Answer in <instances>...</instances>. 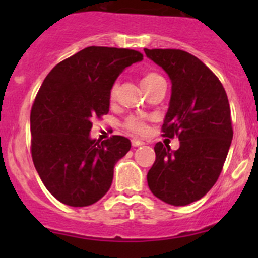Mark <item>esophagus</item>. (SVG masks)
Segmentation results:
<instances>
[{
    "label": "esophagus",
    "instance_id": "obj_1",
    "mask_svg": "<svg viewBox=\"0 0 258 258\" xmlns=\"http://www.w3.org/2000/svg\"><path fill=\"white\" fill-rule=\"evenodd\" d=\"M132 146H134V147H139V146H142V145H145V142H142V141H140V140H136V139H134L132 140Z\"/></svg>",
    "mask_w": 258,
    "mask_h": 258
}]
</instances>
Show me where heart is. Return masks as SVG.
<instances>
[{
	"instance_id": "heart-1",
	"label": "heart",
	"mask_w": 258,
	"mask_h": 258,
	"mask_svg": "<svg viewBox=\"0 0 258 258\" xmlns=\"http://www.w3.org/2000/svg\"><path fill=\"white\" fill-rule=\"evenodd\" d=\"M163 77L161 75H158L157 72H146V74L142 76L141 80V85L142 87L145 88L146 92H148L150 90H152L157 83L162 82ZM118 90H119V83L114 82L110 90V98L112 101H114L117 98V95H118ZM124 126H126L127 130L132 132H136V134H141V132L145 131V122L142 121L141 118L139 117H130V118L126 119L124 122Z\"/></svg>"
}]
</instances>
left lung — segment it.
Listing matches in <instances>:
<instances>
[{
	"mask_svg": "<svg viewBox=\"0 0 258 258\" xmlns=\"http://www.w3.org/2000/svg\"><path fill=\"white\" fill-rule=\"evenodd\" d=\"M145 53L172 83L162 136L179 140L176 151L156 144L147 183L161 201L186 206L202 199L222 171L233 137L230 103L217 76L194 54L158 48Z\"/></svg>",
	"mask_w": 258,
	"mask_h": 258,
	"instance_id": "obj_1",
	"label": "left lung"
}]
</instances>
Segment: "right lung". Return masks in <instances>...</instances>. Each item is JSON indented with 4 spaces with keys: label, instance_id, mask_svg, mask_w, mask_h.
<instances>
[{
    "label": "right lung",
    "instance_id": "1",
    "mask_svg": "<svg viewBox=\"0 0 258 258\" xmlns=\"http://www.w3.org/2000/svg\"><path fill=\"white\" fill-rule=\"evenodd\" d=\"M139 51L91 46L51 70L31 110V153L43 184L59 202L85 207L110 189L117 161L131 148L123 136L100 142L92 121L110 111V90Z\"/></svg>",
    "mask_w": 258,
    "mask_h": 258
}]
</instances>
